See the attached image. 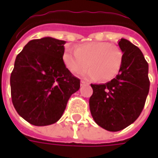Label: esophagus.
<instances>
[{
    "label": "esophagus",
    "instance_id": "obj_1",
    "mask_svg": "<svg viewBox=\"0 0 158 158\" xmlns=\"http://www.w3.org/2000/svg\"><path fill=\"white\" fill-rule=\"evenodd\" d=\"M80 85H81V86L85 85H87V83L85 82V81H83V80H81V82H80Z\"/></svg>",
    "mask_w": 158,
    "mask_h": 158
}]
</instances>
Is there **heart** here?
Returning <instances> with one entry per match:
<instances>
[{"instance_id":"obj_1","label":"heart","mask_w":158,"mask_h":158,"mask_svg":"<svg viewBox=\"0 0 158 158\" xmlns=\"http://www.w3.org/2000/svg\"><path fill=\"white\" fill-rule=\"evenodd\" d=\"M123 53L118 46L108 42L91 41L78 45L75 51L67 49L63 61L72 73L83 72L88 79H101L108 81L115 78L122 64Z\"/></svg>"}]
</instances>
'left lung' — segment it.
Returning <instances> with one entry per match:
<instances>
[{"label": "left lung", "instance_id": "1", "mask_svg": "<svg viewBox=\"0 0 158 158\" xmlns=\"http://www.w3.org/2000/svg\"><path fill=\"white\" fill-rule=\"evenodd\" d=\"M122 64L116 78L102 85H90L89 109L95 122L108 131L125 129L139 118L149 92L148 63L142 52L121 39Z\"/></svg>", "mask_w": 158, "mask_h": 158}]
</instances>
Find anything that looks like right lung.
Returning <instances> with one entry per match:
<instances>
[{"label": "right lung", "instance_id": "obj_1", "mask_svg": "<svg viewBox=\"0 0 158 158\" xmlns=\"http://www.w3.org/2000/svg\"><path fill=\"white\" fill-rule=\"evenodd\" d=\"M65 43L52 37L32 40L16 57L10 78L12 104L33 125L57 122L80 87L63 62Z\"/></svg>", "mask_w": 158, "mask_h": 158}]
</instances>
